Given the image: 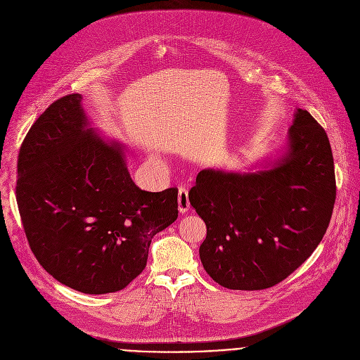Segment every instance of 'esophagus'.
Instances as JSON below:
<instances>
[{"label": "esophagus", "instance_id": "obj_1", "mask_svg": "<svg viewBox=\"0 0 360 360\" xmlns=\"http://www.w3.org/2000/svg\"><path fill=\"white\" fill-rule=\"evenodd\" d=\"M189 198H188V189L185 186L178 188V210L179 212L185 214L189 211Z\"/></svg>", "mask_w": 360, "mask_h": 360}]
</instances>
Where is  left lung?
Listing matches in <instances>:
<instances>
[{"label": "left lung", "mask_w": 360, "mask_h": 360, "mask_svg": "<svg viewBox=\"0 0 360 360\" xmlns=\"http://www.w3.org/2000/svg\"><path fill=\"white\" fill-rule=\"evenodd\" d=\"M335 199L329 138L309 112L297 110L286 153L271 169L198 174L189 202L207 225L199 248L203 269L228 289L278 285L321 243Z\"/></svg>", "instance_id": "left-lung-1"}]
</instances>
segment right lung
Listing matches in <instances>:
<instances>
[{"instance_id":"add662e5","label":"right lung","mask_w":360,"mask_h":360,"mask_svg":"<svg viewBox=\"0 0 360 360\" xmlns=\"http://www.w3.org/2000/svg\"><path fill=\"white\" fill-rule=\"evenodd\" d=\"M79 94L54 101L18 153L17 202L30 248L58 282L89 295L127 288L152 238L178 218V189H139L122 148L102 141Z\"/></svg>"}]
</instances>
